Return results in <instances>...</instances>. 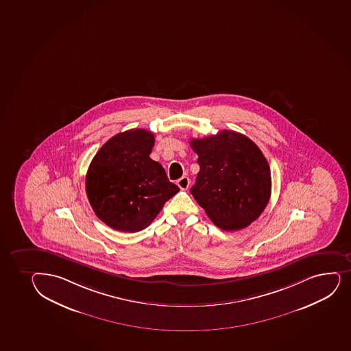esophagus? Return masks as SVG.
<instances>
[{"label":"esophagus","mask_w":351,"mask_h":351,"mask_svg":"<svg viewBox=\"0 0 351 351\" xmlns=\"http://www.w3.org/2000/svg\"><path fill=\"white\" fill-rule=\"evenodd\" d=\"M178 188L181 190H188L189 185H190V180L186 176L180 178L178 181Z\"/></svg>","instance_id":"1"}]
</instances>
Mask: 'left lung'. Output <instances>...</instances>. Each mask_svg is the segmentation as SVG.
I'll list each match as a JSON object with an SVG mask.
<instances>
[{"label": "left lung", "mask_w": 351, "mask_h": 351, "mask_svg": "<svg viewBox=\"0 0 351 351\" xmlns=\"http://www.w3.org/2000/svg\"><path fill=\"white\" fill-rule=\"evenodd\" d=\"M199 173L190 193L215 226L239 230L255 221L268 205L271 175L256 143L241 133L223 130L191 139Z\"/></svg>", "instance_id": "left-lung-1"}]
</instances>
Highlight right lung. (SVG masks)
Listing matches in <instances>:
<instances>
[{"instance_id":"1","label":"right lung","mask_w":351,"mask_h":351,"mask_svg":"<svg viewBox=\"0 0 351 351\" xmlns=\"http://www.w3.org/2000/svg\"><path fill=\"white\" fill-rule=\"evenodd\" d=\"M153 146V133L128 130L108 140L91 161L86 176L88 199L98 218L113 230H145L180 191L163 167L149 158Z\"/></svg>"}]
</instances>
